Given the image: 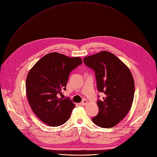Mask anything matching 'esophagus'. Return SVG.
I'll list each match as a JSON object with an SVG mask.
<instances>
[{"label":"esophagus","instance_id":"34e87169","mask_svg":"<svg viewBox=\"0 0 157 157\" xmlns=\"http://www.w3.org/2000/svg\"><path fill=\"white\" fill-rule=\"evenodd\" d=\"M81 104L83 106H86V105L88 104V101H87V100H86V99H83V101L81 102Z\"/></svg>","mask_w":157,"mask_h":157}]
</instances>
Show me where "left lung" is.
<instances>
[{"label":"left lung","mask_w":157,"mask_h":157,"mask_svg":"<svg viewBox=\"0 0 157 157\" xmlns=\"http://www.w3.org/2000/svg\"><path fill=\"white\" fill-rule=\"evenodd\" d=\"M83 62L95 71L98 91L105 94L103 99L98 101L99 113L92 121L104 128L116 126L126 117L133 103L135 83L130 71L108 51L85 57Z\"/></svg>","instance_id":"8db88e82"}]
</instances>
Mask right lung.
<instances>
[{"label": "right lung", "mask_w": 157, "mask_h": 157, "mask_svg": "<svg viewBox=\"0 0 157 157\" xmlns=\"http://www.w3.org/2000/svg\"><path fill=\"white\" fill-rule=\"evenodd\" d=\"M81 63L79 57L51 52L29 71L25 83L27 97L33 112L45 124L58 126L69 120L75 105L69 98H58V94L66 90L71 72Z\"/></svg>", "instance_id": "add662e5"}]
</instances>
